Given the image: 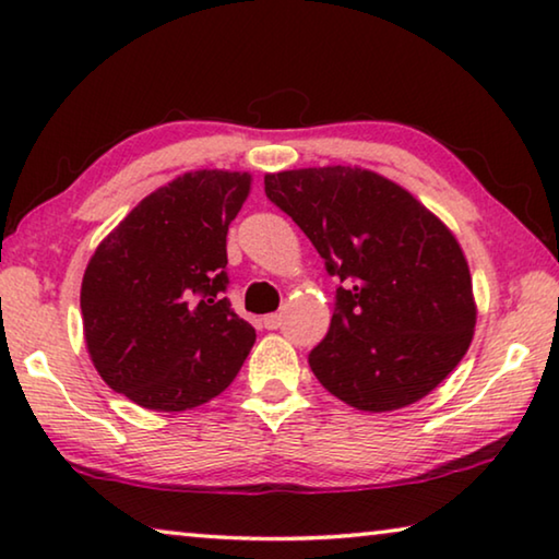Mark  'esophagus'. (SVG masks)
<instances>
[{
  "instance_id": "1",
  "label": "esophagus",
  "mask_w": 559,
  "mask_h": 559,
  "mask_svg": "<svg viewBox=\"0 0 559 559\" xmlns=\"http://www.w3.org/2000/svg\"><path fill=\"white\" fill-rule=\"evenodd\" d=\"M281 313H269L263 316V328H269V331H276V328H281Z\"/></svg>"
}]
</instances>
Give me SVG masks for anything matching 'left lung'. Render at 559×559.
I'll use <instances>...</instances> for the list:
<instances>
[{
  "instance_id": "8db88e82",
  "label": "left lung",
  "mask_w": 559,
  "mask_h": 559,
  "mask_svg": "<svg viewBox=\"0 0 559 559\" xmlns=\"http://www.w3.org/2000/svg\"><path fill=\"white\" fill-rule=\"evenodd\" d=\"M263 183L343 283L331 328L308 353L325 391L385 413L438 388L471 348L477 316L450 228L368 168H296Z\"/></svg>"
}]
</instances>
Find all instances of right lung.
I'll return each instance as SVG.
<instances>
[{"label": "right lung", "instance_id": "1", "mask_svg": "<svg viewBox=\"0 0 559 559\" xmlns=\"http://www.w3.org/2000/svg\"><path fill=\"white\" fill-rule=\"evenodd\" d=\"M248 189V174H183L96 248L82 281L84 338L111 391L179 413L231 385L255 341L224 298L226 234Z\"/></svg>", "mask_w": 559, "mask_h": 559}]
</instances>
